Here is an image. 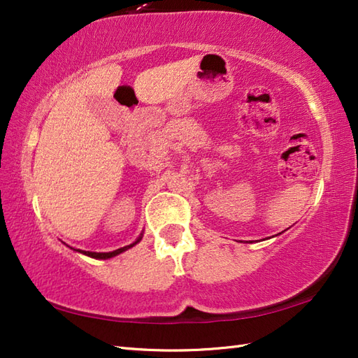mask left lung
<instances>
[{
  "mask_svg": "<svg viewBox=\"0 0 358 358\" xmlns=\"http://www.w3.org/2000/svg\"><path fill=\"white\" fill-rule=\"evenodd\" d=\"M279 234H280V233H279Z\"/></svg>",
  "mask_w": 358,
  "mask_h": 358,
  "instance_id": "obj_1",
  "label": "left lung"
}]
</instances>
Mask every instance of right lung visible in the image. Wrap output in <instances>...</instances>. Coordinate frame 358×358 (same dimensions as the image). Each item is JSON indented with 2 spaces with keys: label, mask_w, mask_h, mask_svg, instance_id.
Instances as JSON below:
<instances>
[{
  "label": "right lung",
  "mask_w": 358,
  "mask_h": 358,
  "mask_svg": "<svg viewBox=\"0 0 358 358\" xmlns=\"http://www.w3.org/2000/svg\"><path fill=\"white\" fill-rule=\"evenodd\" d=\"M142 237H143V233L137 237L136 242L129 243V245H127V246H124V248L115 249V251H112V252H91V251H82V249H74V248H71V246H69V248H71L73 251H76V252H80V254H83V255H88V257L95 258V259H109V258H113V257H116V255H119V254H122V252L128 251L129 248H133L134 245H137L140 241H142Z\"/></svg>",
  "instance_id": "right-lung-1"
}]
</instances>
